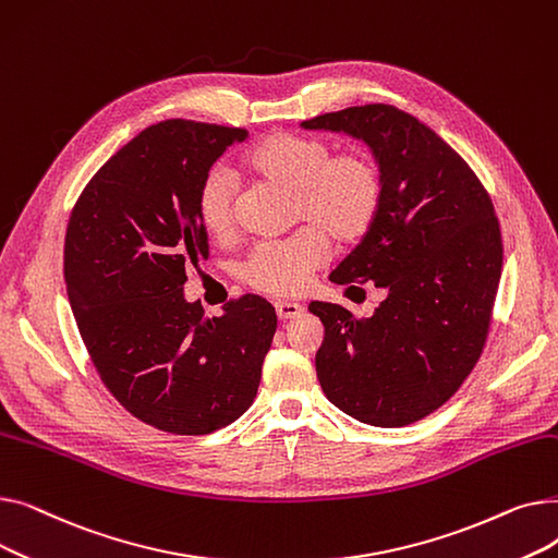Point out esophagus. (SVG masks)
<instances>
[{
	"instance_id": "esophagus-1",
	"label": "esophagus",
	"mask_w": 558,
	"mask_h": 558,
	"mask_svg": "<svg viewBox=\"0 0 558 558\" xmlns=\"http://www.w3.org/2000/svg\"><path fill=\"white\" fill-rule=\"evenodd\" d=\"M276 314L280 320H287V318H296L303 314V305L299 303H287V301H278L276 303Z\"/></svg>"
}]
</instances>
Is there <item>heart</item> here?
Returning <instances> with one entry per match:
<instances>
[{
    "label": "heart",
    "mask_w": 558,
    "mask_h": 558,
    "mask_svg": "<svg viewBox=\"0 0 558 558\" xmlns=\"http://www.w3.org/2000/svg\"><path fill=\"white\" fill-rule=\"evenodd\" d=\"M330 146L307 135L271 133L255 142L242 165L251 175L294 194V219L301 230L280 242L259 244L242 267V278L257 291L289 296L301 291L326 257V242L345 248L357 244L375 223L383 205V169L366 149L330 156ZM203 230L223 240L234 228V179L217 165L196 192Z\"/></svg>",
    "instance_id": "1"
}]
</instances>
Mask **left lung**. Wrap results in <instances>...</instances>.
Returning <instances> with one entry per match:
<instances>
[{
	"label": "left lung",
	"mask_w": 558,
	"mask_h": 558,
	"mask_svg": "<svg viewBox=\"0 0 558 558\" xmlns=\"http://www.w3.org/2000/svg\"><path fill=\"white\" fill-rule=\"evenodd\" d=\"M301 126L364 140L385 181L375 223L330 280L348 291L375 284L387 299L368 318L310 303L326 328L320 389L360 423L412 425L457 393L484 350L502 276L493 201L448 142L396 106H353Z\"/></svg>",
	"instance_id": "left-lung-1"
}]
</instances>
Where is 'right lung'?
I'll list each match as a JSON object with an SVG mask.
<instances>
[{
	"instance_id": "add662e5",
	"label": "right lung",
	"mask_w": 558,
	"mask_h": 558,
	"mask_svg": "<svg viewBox=\"0 0 558 558\" xmlns=\"http://www.w3.org/2000/svg\"><path fill=\"white\" fill-rule=\"evenodd\" d=\"M246 129L167 120L122 146L74 203L68 299L101 383L129 414L169 434H210L253 404L276 310L246 294L221 316L187 303L185 269L208 259L196 215L205 173Z\"/></svg>"
}]
</instances>
